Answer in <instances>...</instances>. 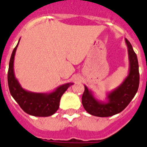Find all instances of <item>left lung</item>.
<instances>
[{
	"mask_svg": "<svg viewBox=\"0 0 147 147\" xmlns=\"http://www.w3.org/2000/svg\"><path fill=\"white\" fill-rule=\"evenodd\" d=\"M129 57V74L119 87L107 93V101H98L93 91L85 85L82 98L83 107L88 113L98 117H109L119 113L134 98L139 86V70L137 55L130 42L125 39Z\"/></svg>",
	"mask_w": 147,
	"mask_h": 147,
	"instance_id": "1",
	"label": "left lung"
}]
</instances>
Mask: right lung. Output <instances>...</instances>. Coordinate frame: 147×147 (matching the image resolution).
Masks as SVG:
<instances>
[{"instance_id": "add662e5", "label": "right lung", "mask_w": 147, "mask_h": 147, "mask_svg": "<svg viewBox=\"0 0 147 147\" xmlns=\"http://www.w3.org/2000/svg\"><path fill=\"white\" fill-rule=\"evenodd\" d=\"M14 49L10 58L8 71V85L11 96L27 114L39 117L52 115L59 109L60 98L73 83H66L56 88L51 93H34L23 89L17 80L14 71V59L17 48Z\"/></svg>"}]
</instances>
